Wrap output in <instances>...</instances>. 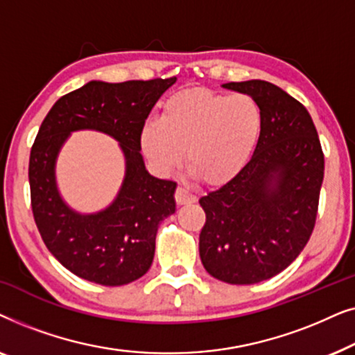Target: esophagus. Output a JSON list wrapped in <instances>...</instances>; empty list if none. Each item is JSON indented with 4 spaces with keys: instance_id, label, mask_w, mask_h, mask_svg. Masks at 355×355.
<instances>
[{
    "instance_id": "34e87169",
    "label": "esophagus",
    "mask_w": 355,
    "mask_h": 355,
    "mask_svg": "<svg viewBox=\"0 0 355 355\" xmlns=\"http://www.w3.org/2000/svg\"><path fill=\"white\" fill-rule=\"evenodd\" d=\"M174 198H176L178 205H189V203H193L197 200V197L184 187L176 189V192H174Z\"/></svg>"
}]
</instances>
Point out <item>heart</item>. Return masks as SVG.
<instances>
[{"mask_svg": "<svg viewBox=\"0 0 355 355\" xmlns=\"http://www.w3.org/2000/svg\"><path fill=\"white\" fill-rule=\"evenodd\" d=\"M261 128V110L252 96L189 89L164 101L158 121L145 123L140 147L163 174L173 173L186 152L193 178L223 186L249 164Z\"/></svg>", "mask_w": 355, "mask_h": 355, "instance_id": "1", "label": "heart"}]
</instances>
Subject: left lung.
Masks as SVG:
<instances>
[{"instance_id":"obj_1","label":"left lung","mask_w":355,"mask_h":355,"mask_svg":"<svg viewBox=\"0 0 355 355\" xmlns=\"http://www.w3.org/2000/svg\"><path fill=\"white\" fill-rule=\"evenodd\" d=\"M261 110V137L247 166L202 197L198 252L213 278L255 284L297 259L315 227L324 157L302 103L265 80L230 82Z\"/></svg>"}]
</instances>
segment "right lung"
<instances>
[{
	"instance_id": "obj_1",
	"label": "right lung",
	"mask_w": 355,
	"mask_h": 355,
	"mask_svg": "<svg viewBox=\"0 0 355 355\" xmlns=\"http://www.w3.org/2000/svg\"><path fill=\"white\" fill-rule=\"evenodd\" d=\"M176 77L92 80L61 96L38 129L28 159L32 213L43 242L60 263L82 279L123 286L152 266L159 223L176 210V182L150 176L140 155V132L159 96ZM100 130L119 140L126 158L125 182L103 212L80 216L59 197L54 163L71 132Z\"/></svg>"
}]
</instances>
